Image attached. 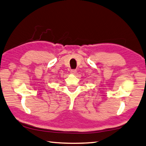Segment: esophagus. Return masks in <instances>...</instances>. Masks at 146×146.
<instances>
[{
    "instance_id": "esophagus-1",
    "label": "esophagus",
    "mask_w": 146,
    "mask_h": 146,
    "mask_svg": "<svg viewBox=\"0 0 146 146\" xmlns=\"http://www.w3.org/2000/svg\"><path fill=\"white\" fill-rule=\"evenodd\" d=\"M76 72H77V70H75V69H72V70H70V74H75L76 73Z\"/></svg>"
}]
</instances>
